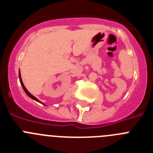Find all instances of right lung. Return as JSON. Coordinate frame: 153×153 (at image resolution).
Listing matches in <instances>:
<instances>
[{
    "label": "right lung",
    "mask_w": 153,
    "mask_h": 153,
    "mask_svg": "<svg viewBox=\"0 0 153 153\" xmlns=\"http://www.w3.org/2000/svg\"><path fill=\"white\" fill-rule=\"evenodd\" d=\"M19 79H20V82H21V86H22V87H23V89H24V92H25V93H27V95L28 97H30L31 99H33V100H35V101H36V102H40V103H42V104H43V102H40V101L38 99H36V97H33V96L32 95V94H31V93H30V92L28 91L27 90V89H26V87H25V86H24V83H23L22 79H21V72H20V70H19Z\"/></svg>",
    "instance_id": "add662e5"
}]
</instances>
